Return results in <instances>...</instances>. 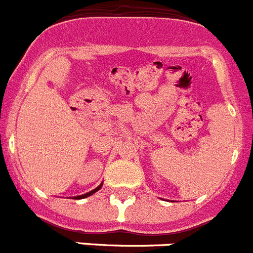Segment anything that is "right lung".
<instances>
[{
	"instance_id": "add662e5",
	"label": "right lung",
	"mask_w": 253,
	"mask_h": 253,
	"mask_svg": "<svg viewBox=\"0 0 253 253\" xmlns=\"http://www.w3.org/2000/svg\"><path fill=\"white\" fill-rule=\"evenodd\" d=\"M102 186H103V184H100L99 186L97 187V189H94V190H92V191L86 192V194H84V195H79V196H74L73 199H76V200H77V199H84V197H88V196H90V195H93V194H94V192H97L98 190H99L100 187H102Z\"/></svg>"
}]
</instances>
